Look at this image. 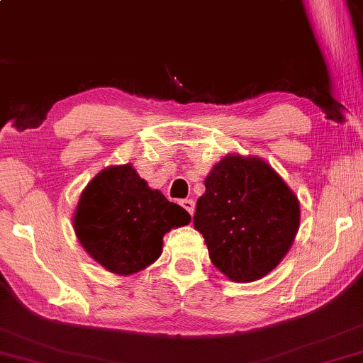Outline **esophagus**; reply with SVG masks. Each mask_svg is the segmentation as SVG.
I'll list each match as a JSON object with an SVG mask.
<instances>
[{"label": "esophagus", "mask_w": 363, "mask_h": 363, "mask_svg": "<svg viewBox=\"0 0 363 363\" xmlns=\"http://www.w3.org/2000/svg\"><path fill=\"white\" fill-rule=\"evenodd\" d=\"M181 206L184 208V210H186L189 215L194 213V201H193V199H182Z\"/></svg>", "instance_id": "obj_1"}]
</instances>
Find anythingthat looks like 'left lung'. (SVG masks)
I'll use <instances>...</instances> for the list:
<instances>
[{
	"instance_id": "8db88e82",
	"label": "left lung",
	"mask_w": 363,
	"mask_h": 363,
	"mask_svg": "<svg viewBox=\"0 0 363 363\" xmlns=\"http://www.w3.org/2000/svg\"><path fill=\"white\" fill-rule=\"evenodd\" d=\"M205 187L193 223L205 237L211 262L239 283L273 272L297 235V196L272 165L242 155L222 158Z\"/></svg>"
}]
</instances>
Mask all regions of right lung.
Instances as JSON below:
<instances>
[{"instance_id": "add662e5", "label": "right lung", "mask_w": 363, "mask_h": 363, "mask_svg": "<svg viewBox=\"0 0 363 363\" xmlns=\"http://www.w3.org/2000/svg\"><path fill=\"white\" fill-rule=\"evenodd\" d=\"M184 208L150 189L131 164L112 165L90 181L78 199L74 234L99 264L133 274L155 262L164 235L189 223Z\"/></svg>"}]
</instances>
